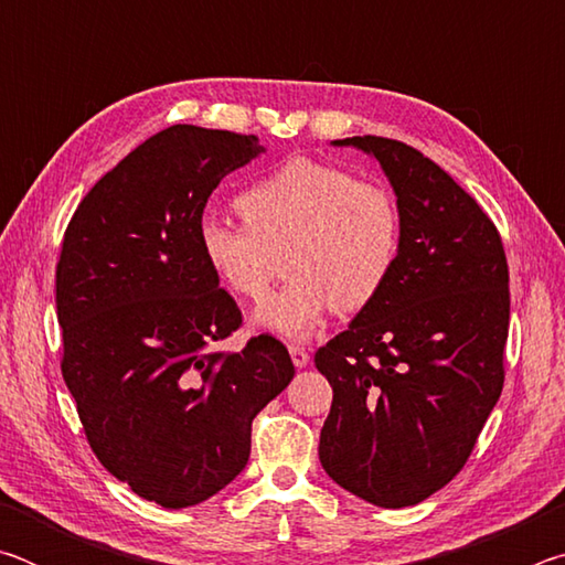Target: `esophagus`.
Segmentation results:
<instances>
[{
  "instance_id": "1",
  "label": "esophagus",
  "mask_w": 565,
  "mask_h": 565,
  "mask_svg": "<svg viewBox=\"0 0 565 565\" xmlns=\"http://www.w3.org/2000/svg\"><path fill=\"white\" fill-rule=\"evenodd\" d=\"M289 353H291V361H294V366H296V369H303L306 363L311 361L309 351L301 349V347H291V349H289Z\"/></svg>"
}]
</instances>
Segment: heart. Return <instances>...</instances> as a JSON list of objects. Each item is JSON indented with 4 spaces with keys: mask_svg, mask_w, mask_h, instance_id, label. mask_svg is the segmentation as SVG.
Listing matches in <instances>:
<instances>
[{
    "mask_svg": "<svg viewBox=\"0 0 565 565\" xmlns=\"http://www.w3.org/2000/svg\"><path fill=\"white\" fill-rule=\"evenodd\" d=\"M244 226L204 216L196 228L202 262L238 301L269 291L276 256L284 254L279 291L254 313V323L303 341L327 313H356L379 299L404 244V218L394 191L353 179L311 159L284 161L236 196Z\"/></svg>",
    "mask_w": 565,
    "mask_h": 565,
    "instance_id": "b5f03b06",
    "label": "heart"
}]
</instances>
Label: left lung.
I'll list each match as a JSON object with an SVG mask.
<instances>
[{
	"instance_id": "obj_1",
	"label": "left lung",
	"mask_w": 565,
	"mask_h": 565,
	"mask_svg": "<svg viewBox=\"0 0 565 565\" xmlns=\"http://www.w3.org/2000/svg\"><path fill=\"white\" fill-rule=\"evenodd\" d=\"M386 171L404 244L386 289L313 363L333 388L319 458L381 509L416 505L461 471L503 388L509 264L499 228L418 149L351 137Z\"/></svg>"
}]
</instances>
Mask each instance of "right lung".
<instances>
[{
	"instance_id": "1",
	"label": "right lung",
	"mask_w": 565,
	"mask_h": 565,
	"mask_svg": "<svg viewBox=\"0 0 565 565\" xmlns=\"http://www.w3.org/2000/svg\"><path fill=\"white\" fill-rule=\"evenodd\" d=\"M254 134L174 124L107 171L76 206L56 264L62 376L102 466L164 509L232 483L252 420L289 386L274 337L216 351L242 311L202 262L196 228Z\"/></svg>"
}]
</instances>
